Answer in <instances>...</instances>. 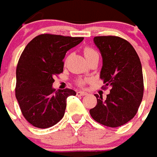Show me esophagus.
<instances>
[{"label": "esophagus", "instance_id": "obj_1", "mask_svg": "<svg viewBox=\"0 0 157 157\" xmlns=\"http://www.w3.org/2000/svg\"><path fill=\"white\" fill-rule=\"evenodd\" d=\"M76 95L79 96H86V93L84 92V91H81V90H80V91H77V92H76Z\"/></svg>", "mask_w": 157, "mask_h": 157}]
</instances>
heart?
<instances>
[{
  "mask_svg": "<svg viewBox=\"0 0 157 157\" xmlns=\"http://www.w3.org/2000/svg\"><path fill=\"white\" fill-rule=\"evenodd\" d=\"M83 52H84V55L85 57L86 58V60H89L90 58H91L94 56L98 55V53L96 52V50H94L93 48H91L90 46H86L83 50ZM88 82V79L86 78H80L78 79L77 81H76V85L79 86H83L86 82Z\"/></svg>",
  "mask_w": 157,
  "mask_h": 157,
  "instance_id": "heart-1",
  "label": "heart"
}]
</instances>
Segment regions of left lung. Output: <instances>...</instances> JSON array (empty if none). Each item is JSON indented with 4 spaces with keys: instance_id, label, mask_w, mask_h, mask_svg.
<instances>
[{
    "instance_id": "1",
    "label": "left lung",
    "mask_w": 157,
    "mask_h": 157,
    "mask_svg": "<svg viewBox=\"0 0 157 157\" xmlns=\"http://www.w3.org/2000/svg\"><path fill=\"white\" fill-rule=\"evenodd\" d=\"M103 59L100 77L110 87L106 98L95 96L97 104L90 110L94 120L109 127H118L137 113L144 92L140 58L131 43L116 36L94 37Z\"/></svg>"
}]
</instances>
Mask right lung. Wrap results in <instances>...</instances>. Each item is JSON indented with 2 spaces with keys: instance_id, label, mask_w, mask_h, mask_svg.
Wrapping results in <instances>:
<instances>
[{
  "instance_id": "right-lung-1",
  "label": "right lung",
  "mask_w": 157,
  "mask_h": 157,
  "mask_svg": "<svg viewBox=\"0 0 157 157\" xmlns=\"http://www.w3.org/2000/svg\"><path fill=\"white\" fill-rule=\"evenodd\" d=\"M83 37L41 34L26 45L17 67L16 97L23 117L37 128H48L62 119L67 99L75 90L52 88L54 77L63 71L68 50Z\"/></svg>"
}]
</instances>
